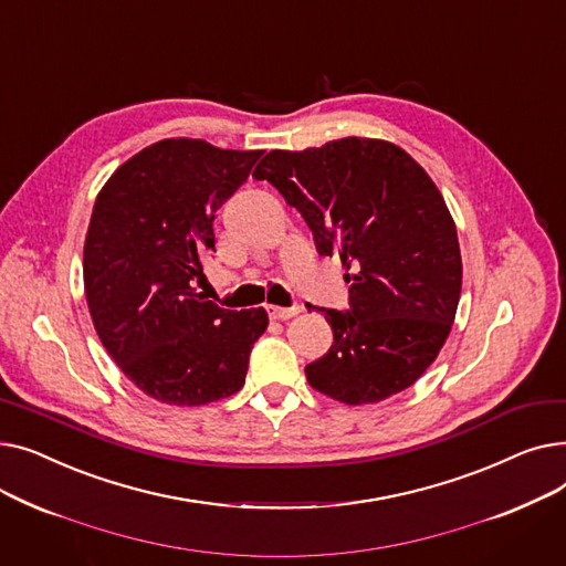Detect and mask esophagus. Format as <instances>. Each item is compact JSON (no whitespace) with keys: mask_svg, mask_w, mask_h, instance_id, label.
<instances>
[{"mask_svg":"<svg viewBox=\"0 0 566 566\" xmlns=\"http://www.w3.org/2000/svg\"><path fill=\"white\" fill-rule=\"evenodd\" d=\"M303 307L293 305V307H277V305H268V316L275 318V321H286V318H293L295 314H301Z\"/></svg>","mask_w":566,"mask_h":566,"instance_id":"1","label":"esophagus"}]
</instances>
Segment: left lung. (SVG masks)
Masks as SVG:
<instances>
[{
    "label": "left lung",
    "instance_id": "1",
    "mask_svg": "<svg viewBox=\"0 0 566 566\" xmlns=\"http://www.w3.org/2000/svg\"><path fill=\"white\" fill-rule=\"evenodd\" d=\"M252 176L298 208L318 254L353 271L350 310H318L335 342L305 367L312 388L346 406L410 388L452 331L463 277L457 224L431 176L371 137L275 148Z\"/></svg>",
    "mask_w": 566,
    "mask_h": 566
}]
</instances>
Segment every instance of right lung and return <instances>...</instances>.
Returning a JSON list of instances; mask_svg holds the SVG:
<instances>
[{"mask_svg": "<svg viewBox=\"0 0 566 566\" xmlns=\"http://www.w3.org/2000/svg\"><path fill=\"white\" fill-rule=\"evenodd\" d=\"M263 151L171 137L142 148L96 197L84 238L94 328L137 388L169 406H203L243 388L268 314L222 310L192 286L216 250L218 208Z\"/></svg>", "mask_w": 566, "mask_h": 566, "instance_id": "1", "label": "right lung"}]
</instances>
